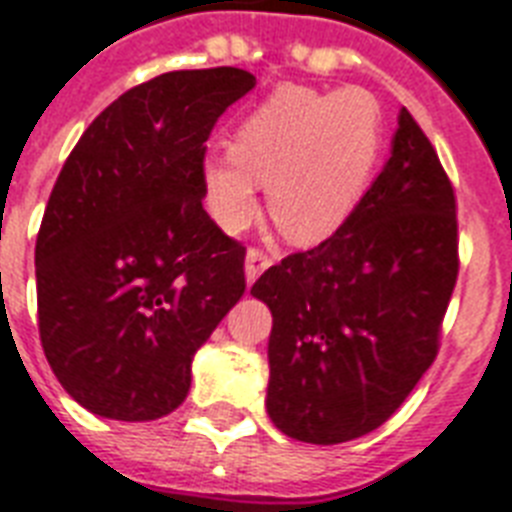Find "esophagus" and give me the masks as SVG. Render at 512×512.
I'll return each instance as SVG.
<instances>
[{"label":"esophagus","instance_id":"esophagus-1","mask_svg":"<svg viewBox=\"0 0 512 512\" xmlns=\"http://www.w3.org/2000/svg\"><path fill=\"white\" fill-rule=\"evenodd\" d=\"M273 263V255H268L265 249L260 247H252L247 252V281H255L260 273Z\"/></svg>","mask_w":512,"mask_h":512}]
</instances>
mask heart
<instances>
[{"label": "heart", "mask_w": 512, "mask_h": 512, "mask_svg": "<svg viewBox=\"0 0 512 512\" xmlns=\"http://www.w3.org/2000/svg\"><path fill=\"white\" fill-rule=\"evenodd\" d=\"M385 122L372 92L279 87L233 132L231 151L201 164L209 215L241 231L257 212V183L287 239L313 244L332 236L372 185Z\"/></svg>", "instance_id": "obj_1"}]
</instances>
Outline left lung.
I'll return each instance as SVG.
<instances>
[{
	"label": "left lung",
	"mask_w": 512,
	"mask_h": 512,
	"mask_svg": "<svg viewBox=\"0 0 512 512\" xmlns=\"http://www.w3.org/2000/svg\"><path fill=\"white\" fill-rule=\"evenodd\" d=\"M457 273L452 180L401 108L388 164L353 215L252 287L273 313V425L319 446L380 428L436 361Z\"/></svg>",
	"instance_id": "8db88e82"
}]
</instances>
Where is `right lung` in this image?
Here are the masks:
<instances>
[{
  "mask_svg": "<svg viewBox=\"0 0 512 512\" xmlns=\"http://www.w3.org/2000/svg\"><path fill=\"white\" fill-rule=\"evenodd\" d=\"M252 87L231 66L154 76L95 116L55 180L34 252L39 340L92 414L175 412L193 353L247 289V249L201 204V164Z\"/></svg>",
  "mask_w": 512,
  "mask_h": 512,
  "instance_id": "1",
  "label": "right lung"
}]
</instances>
